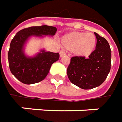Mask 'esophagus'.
I'll use <instances>...</instances> for the list:
<instances>
[{
	"label": "esophagus",
	"instance_id": "obj_1",
	"mask_svg": "<svg viewBox=\"0 0 122 122\" xmlns=\"http://www.w3.org/2000/svg\"><path fill=\"white\" fill-rule=\"evenodd\" d=\"M66 55V53L64 51H60V58H62L64 56H65Z\"/></svg>",
	"mask_w": 122,
	"mask_h": 122
}]
</instances>
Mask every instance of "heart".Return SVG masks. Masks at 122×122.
Instances as JSON below:
<instances>
[{
    "label": "heart",
    "mask_w": 122,
    "mask_h": 122,
    "mask_svg": "<svg viewBox=\"0 0 122 122\" xmlns=\"http://www.w3.org/2000/svg\"><path fill=\"white\" fill-rule=\"evenodd\" d=\"M61 42L65 49L73 51L77 56L87 58L94 51L97 39L91 32H73L63 36Z\"/></svg>",
    "instance_id": "heart-1"
}]
</instances>
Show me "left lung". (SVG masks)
Instances as JSON below:
<instances>
[{"label": "left lung", "mask_w": 122, "mask_h": 122, "mask_svg": "<svg viewBox=\"0 0 122 122\" xmlns=\"http://www.w3.org/2000/svg\"><path fill=\"white\" fill-rule=\"evenodd\" d=\"M96 49L88 58L74 56L67 68L70 81L79 87L89 90L101 86L111 70V50L108 41L94 32Z\"/></svg>", "instance_id": "8db88e82"}]
</instances>
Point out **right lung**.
I'll list each match as a JSON object with an SVG mask.
<instances>
[{
    "label": "right lung",
    "instance_id": "add662e5",
    "mask_svg": "<svg viewBox=\"0 0 122 122\" xmlns=\"http://www.w3.org/2000/svg\"><path fill=\"white\" fill-rule=\"evenodd\" d=\"M56 31L54 26H31L20 30L13 37L8 52L9 66L12 74L20 81L29 85L46 77L52 64L58 60L60 54L41 49L35 56L28 57L24 54V47L32 36H54Z\"/></svg>",
    "mask_w": 122,
    "mask_h": 122
}]
</instances>
